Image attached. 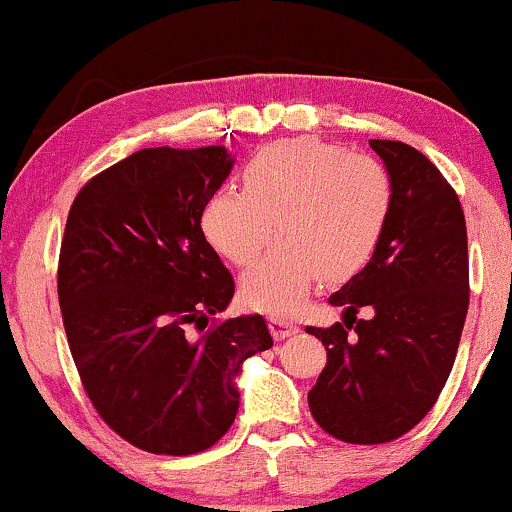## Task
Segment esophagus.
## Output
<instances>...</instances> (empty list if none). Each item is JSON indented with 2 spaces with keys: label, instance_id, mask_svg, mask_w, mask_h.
Here are the masks:
<instances>
[{
  "label": "esophagus",
  "instance_id": "esophagus-1",
  "mask_svg": "<svg viewBox=\"0 0 512 512\" xmlns=\"http://www.w3.org/2000/svg\"><path fill=\"white\" fill-rule=\"evenodd\" d=\"M267 327H269V332H272L274 339H286L296 332V325H293L291 320H286V317H279V315H269Z\"/></svg>",
  "mask_w": 512,
  "mask_h": 512
}]
</instances>
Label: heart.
<instances>
[{
	"mask_svg": "<svg viewBox=\"0 0 512 512\" xmlns=\"http://www.w3.org/2000/svg\"><path fill=\"white\" fill-rule=\"evenodd\" d=\"M395 185L383 163L317 137L264 146L243 170V190H219L202 231L238 267L276 248L243 276L245 305L291 313L325 276L342 281L373 257L392 211Z\"/></svg>",
	"mask_w": 512,
	"mask_h": 512,
	"instance_id": "1",
	"label": "heart"
}]
</instances>
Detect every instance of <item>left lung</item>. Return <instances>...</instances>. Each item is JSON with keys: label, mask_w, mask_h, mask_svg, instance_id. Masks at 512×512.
Here are the masks:
<instances>
[{"label": "left lung", "mask_w": 512, "mask_h": 512, "mask_svg": "<svg viewBox=\"0 0 512 512\" xmlns=\"http://www.w3.org/2000/svg\"><path fill=\"white\" fill-rule=\"evenodd\" d=\"M395 197L366 267L332 293L344 322L305 327L327 349L308 404L325 433L356 445L390 443L431 411L445 387L469 308L467 226L460 197L404 142L370 139ZM371 317L358 321V309Z\"/></svg>", "instance_id": "8db88e82"}]
</instances>
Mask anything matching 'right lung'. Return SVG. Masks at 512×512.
Segmentation results:
<instances>
[{
  "instance_id": "add662e5",
  "label": "right lung",
  "mask_w": 512,
  "mask_h": 512,
  "mask_svg": "<svg viewBox=\"0 0 512 512\" xmlns=\"http://www.w3.org/2000/svg\"><path fill=\"white\" fill-rule=\"evenodd\" d=\"M223 146L142 149L74 197L57 264L69 351L98 416L134 448L195 455L236 419L233 378L272 346L262 315L216 320L236 284L204 238Z\"/></svg>"
}]
</instances>
